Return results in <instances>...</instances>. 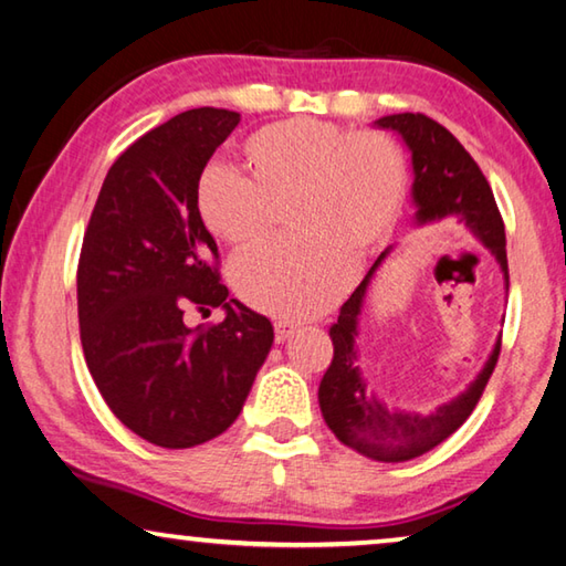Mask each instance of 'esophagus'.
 Returning <instances> with one entry per match:
<instances>
[{"label":"esophagus","mask_w":566,"mask_h":566,"mask_svg":"<svg viewBox=\"0 0 566 566\" xmlns=\"http://www.w3.org/2000/svg\"><path fill=\"white\" fill-rule=\"evenodd\" d=\"M294 324H290V322H276L274 324V337H276V342H286L294 334Z\"/></svg>","instance_id":"1"}]
</instances>
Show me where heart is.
Returning a JSON list of instances; mask_svg holds the SVG:
<instances>
[{"instance_id":"b5f03b06","label":"heart","mask_w":566,"mask_h":566,"mask_svg":"<svg viewBox=\"0 0 566 566\" xmlns=\"http://www.w3.org/2000/svg\"><path fill=\"white\" fill-rule=\"evenodd\" d=\"M247 177L209 167L197 212L219 242L247 249L270 232L274 207L302 239L256 249L232 264L242 300L280 319L327 312L352 282L349 254L385 242L407 197V167L385 134L349 132L322 119H286L242 147Z\"/></svg>"}]
</instances>
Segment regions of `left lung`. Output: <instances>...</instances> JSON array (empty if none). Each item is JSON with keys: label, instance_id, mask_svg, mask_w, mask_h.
<instances>
[{"label": "left lung", "instance_id": "obj_1", "mask_svg": "<svg viewBox=\"0 0 566 566\" xmlns=\"http://www.w3.org/2000/svg\"><path fill=\"white\" fill-rule=\"evenodd\" d=\"M375 127L397 132L411 151V171H415L411 202L417 207V224L449 219V222L467 227L494 254L504 272V282L510 286L504 222L496 209L492 187L454 134L419 112L389 114V117L377 119ZM387 254L389 249L379 254L361 284L342 304L339 319L332 324L329 337L334 357L322 377L319 407L334 437L342 444L352 447L354 452L375 459V462H407V459L421 457L442 444L449 434H454L464 424L492 377L502 342L496 339L490 359L484 361L472 385L447 405L437 407L429 415L387 407L361 377L357 344L359 317L369 282Z\"/></svg>", "mask_w": 566, "mask_h": 566}]
</instances>
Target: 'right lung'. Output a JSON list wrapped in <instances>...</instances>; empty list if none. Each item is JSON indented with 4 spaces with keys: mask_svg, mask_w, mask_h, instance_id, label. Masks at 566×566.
I'll list each match as a JSON object with an SVG mask.
<instances>
[{
    "mask_svg": "<svg viewBox=\"0 0 566 566\" xmlns=\"http://www.w3.org/2000/svg\"><path fill=\"white\" fill-rule=\"evenodd\" d=\"M239 114L199 107L159 124L119 155L84 232L76 306L92 379L124 427L165 449L232 427L272 349V322L219 282L217 242L197 185ZM187 305H222L205 331Z\"/></svg>",
    "mask_w": 566,
    "mask_h": 566,
    "instance_id": "right-lung-1",
    "label": "right lung"
}]
</instances>
